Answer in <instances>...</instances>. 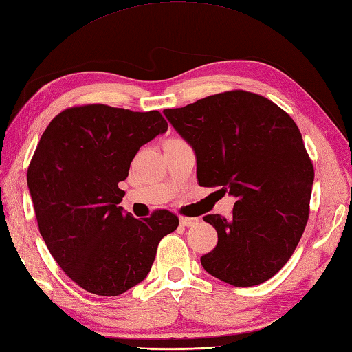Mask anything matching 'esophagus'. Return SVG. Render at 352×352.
Returning a JSON list of instances; mask_svg holds the SVG:
<instances>
[{
	"instance_id": "esophagus-1",
	"label": "esophagus",
	"mask_w": 352,
	"mask_h": 352,
	"mask_svg": "<svg viewBox=\"0 0 352 352\" xmlns=\"http://www.w3.org/2000/svg\"><path fill=\"white\" fill-rule=\"evenodd\" d=\"M199 223V218H192V217H181V224L185 226V228H191V226H196Z\"/></svg>"
}]
</instances>
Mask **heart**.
<instances>
[{
	"label": "heart",
	"instance_id": "b5f03b06",
	"mask_svg": "<svg viewBox=\"0 0 352 352\" xmlns=\"http://www.w3.org/2000/svg\"><path fill=\"white\" fill-rule=\"evenodd\" d=\"M173 140H176V138H173Z\"/></svg>",
	"mask_w": 352,
	"mask_h": 352
}]
</instances>
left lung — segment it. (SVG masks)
<instances>
[{
	"mask_svg": "<svg viewBox=\"0 0 352 352\" xmlns=\"http://www.w3.org/2000/svg\"><path fill=\"white\" fill-rule=\"evenodd\" d=\"M164 114L196 152L199 184L238 199L230 218L203 217L218 242L201 267L232 286L267 282L291 259L309 220L315 170L296 123L245 90Z\"/></svg>",
	"mask_w": 352,
	"mask_h": 352,
	"instance_id": "obj_1",
	"label": "left lung"
}]
</instances>
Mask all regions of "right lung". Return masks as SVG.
Masks as SVG:
<instances>
[{"instance_id": "obj_1", "label": "right lung", "mask_w": 352, "mask_h": 352, "mask_svg": "<svg viewBox=\"0 0 352 352\" xmlns=\"http://www.w3.org/2000/svg\"><path fill=\"white\" fill-rule=\"evenodd\" d=\"M167 128L160 111L87 104L57 114L41 137L27 171L38 232L87 292L114 296L143 282L160 241L179 226L167 209L138 220L119 206L135 153Z\"/></svg>"}]
</instances>
